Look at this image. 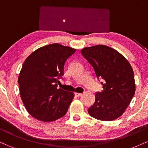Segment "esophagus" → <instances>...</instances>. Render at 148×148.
<instances>
[{
  "instance_id": "obj_1",
  "label": "esophagus",
  "mask_w": 148,
  "mask_h": 148,
  "mask_svg": "<svg viewBox=\"0 0 148 148\" xmlns=\"http://www.w3.org/2000/svg\"><path fill=\"white\" fill-rule=\"evenodd\" d=\"M75 95L76 97H81L82 95V93H79V92H75Z\"/></svg>"
}]
</instances>
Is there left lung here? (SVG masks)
Listing matches in <instances>:
<instances>
[{
  "instance_id": "left-lung-1",
  "label": "left lung",
  "mask_w": 148,
  "mask_h": 148,
  "mask_svg": "<svg viewBox=\"0 0 148 148\" xmlns=\"http://www.w3.org/2000/svg\"><path fill=\"white\" fill-rule=\"evenodd\" d=\"M81 54L102 79L103 90L95 94V101L88 108L92 118L111 121L123 114L135 93L132 66L118 51L105 45L85 47Z\"/></svg>"
}]
</instances>
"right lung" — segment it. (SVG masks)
<instances>
[{"label":"right lung","instance_id":"1","mask_svg":"<svg viewBox=\"0 0 148 148\" xmlns=\"http://www.w3.org/2000/svg\"><path fill=\"white\" fill-rule=\"evenodd\" d=\"M76 49L60 44L39 48L25 59L19 76L20 96L27 111L42 122H53L67 113L74 97L58 88L64 62Z\"/></svg>","mask_w":148,"mask_h":148}]
</instances>
